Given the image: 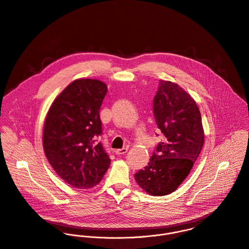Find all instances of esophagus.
<instances>
[{
	"label": "esophagus",
	"instance_id": "obj_1",
	"mask_svg": "<svg viewBox=\"0 0 249 249\" xmlns=\"http://www.w3.org/2000/svg\"><path fill=\"white\" fill-rule=\"evenodd\" d=\"M114 152H115L116 155H123V154H126L128 152V148L127 147H123L121 149H116Z\"/></svg>",
	"mask_w": 249,
	"mask_h": 249
}]
</instances>
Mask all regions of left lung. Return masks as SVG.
Wrapping results in <instances>:
<instances>
[{"instance_id": "obj_1", "label": "left lung", "mask_w": 249, "mask_h": 249, "mask_svg": "<svg viewBox=\"0 0 249 249\" xmlns=\"http://www.w3.org/2000/svg\"><path fill=\"white\" fill-rule=\"evenodd\" d=\"M153 111L165 140L135 179L144 192L161 196L177 190L190 174L204 144V131L196 101L169 81H160Z\"/></svg>"}]
</instances>
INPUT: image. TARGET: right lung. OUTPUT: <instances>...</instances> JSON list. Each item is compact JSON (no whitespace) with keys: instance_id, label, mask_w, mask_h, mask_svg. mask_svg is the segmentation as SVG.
Instances as JSON below:
<instances>
[{"instance_id":"obj_1","label":"right lung","mask_w":249,"mask_h":249,"mask_svg":"<svg viewBox=\"0 0 249 249\" xmlns=\"http://www.w3.org/2000/svg\"><path fill=\"white\" fill-rule=\"evenodd\" d=\"M107 91L99 80H76L53 102L45 119V155L56 174L77 189L99 184L110 164L97 142L102 135L100 107Z\"/></svg>"}]
</instances>
